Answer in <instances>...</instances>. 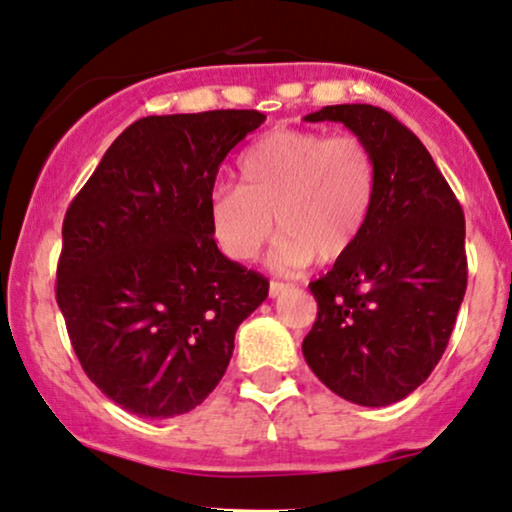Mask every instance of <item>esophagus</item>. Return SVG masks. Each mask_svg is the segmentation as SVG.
I'll use <instances>...</instances> for the list:
<instances>
[{"mask_svg": "<svg viewBox=\"0 0 512 512\" xmlns=\"http://www.w3.org/2000/svg\"><path fill=\"white\" fill-rule=\"evenodd\" d=\"M288 288H290L288 283H283V281H271V283H269V295H271V297H278L281 293H286Z\"/></svg>", "mask_w": 512, "mask_h": 512, "instance_id": "34e87169", "label": "esophagus"}]
</instances>
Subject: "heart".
<instances>
[{"mask_svg": "<svg viewBox=\"0 0 512 512\" xmlns=\"http://www.w3.org/2000/svg\"><path fill=\"white\" fill-rule=\"evenodd\" d=\"M375 191V155L357 134L278 127L243 153L238 189L210 193V229L229 260L248 262L267 243L274 217L278 262L331 264L359 241Z\"/></svg>", "mask_w": 512, "mask_h": 512, "instance_id": "obj_1", "label": "heart"}]
</instances>
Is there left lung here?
Returning a JSON list of instances; mask_svg holds the SVG:
<instances>
[{"label":"left lung","mask_w":512,"mask_h":512,"mask_svg":"<svg viewBox=\"0 0 512 512\" xmlns=\"http://www.w3.org/2000/svg\"><path fill=\"white\" fill-rule=\"evenodd\" d=\"M371 146L378 191L354 248L309 283L319 312L302 342L316 378L342 399L387 406L428 380L449 345L465 286V217L416 134L368 103L326 106Z\"/></svg>","instance_id":"1"}]
</instances>
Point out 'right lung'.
<instances>
[{"instance_id":"add662e5","label":"right lung","mask_w":512,"mask_h":512,"mask_svg":"<svg viewBox=\"0 0 512 512\" xmlns=\"http://www.w3.org/2000/svg\"><path fill=\"white\" fill-rule=\"evenodd\" d=\"M267 115H148L113 141L63 219L56 302L89 380L141 418L215 390L269 281L219 252V165Z\"/></svg>"}]
</instances>
